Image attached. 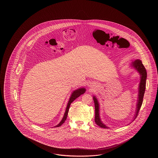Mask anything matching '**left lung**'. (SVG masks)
Here are the masks:
<instances>
[{
  "label": "left lung",
  "instance_id": "8db88e82",
  "mask_svg": "<svg viewBox=\"0 0 158 158\" xmlns=\"http://www.w3.org/2000/svg\"><path fill=\"white\" fill-rule=\"evenodd\" d=\"M131 65V67H133L135 70L138 71V72L141 76L140 77L141 80H140V82L139 85V89H138V97L137 103V108H136V111L135 113V114H134V118H136L143 102V99L144 91L146 89L147 72L144 68V65L142 64V61L139 59H137L133 62H132ZM93 100H94V104H95V123L101 128H108L107 127L106 125H104L101 121L100 116H99V104L98 103L97 99L94 96Z\"/></svg>",
  "mask_w": 158,
  "mask_h": 158
}]
</instances>
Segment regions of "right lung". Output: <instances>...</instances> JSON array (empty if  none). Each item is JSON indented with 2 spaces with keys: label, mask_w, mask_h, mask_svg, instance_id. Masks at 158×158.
I'll return each mask as SVG.
<instances>
[{
  "label": "right lung",
  "mask_w": 158,
  "mask_h": 158,
  "mask_svg": "<svg viewBox=\"0 0 158 158\" xmlns=\"http://www.w3.org/2000/svg\"><path fill=\"white\" fill-rule=\"evenodd\" d=\"M85 91H86V89H85V88H83V87H82V88L78 89L77 90H74V91H73V93L71 94V97L69 98V100L68 101V103L67 108H66V110H65V113H64L63 118H62L61 121L59 123V124H57V125H56V126L54 127H60L61 125L64 123L65 121L66 120L67 118L68 111H69V107H70V105H71V103H72L76 98L79 97L81 95L84 94V93H85Z\"/></svg>",
  "instance_id": "1"
}]
</instances>
